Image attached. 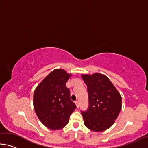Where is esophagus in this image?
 <instances>
[{
    "label": "esophagus",
    "mask_w": 148,
    "mask_h": 148,
    "mask_svg": "<svg viewBox=\"0 0 148 148\" xmlns=\"http://www.w3.org/2000/svg\"><path fill=\"white\" fill-rule=\"evenodd\" d=\"M75 103H76V106H77V108H79V102H78V101H76V102H75Z\"/></svg>",
    "instance_id": "34e87169"
}]
</instances>
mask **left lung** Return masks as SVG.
<instances>
[{
    "label": "left lung",
    "mask_w": 148,
    "mask_h": 148,
    "mask_svg": "<svg viewBox=\"0 0 148 148\" xmlns=\"http://www.w3.org/2000/svg\"><path fill=\"white\" fill-rule=\"evenodd\" d=\"M82 77L87 86L89 104L87 110L81 112L84 124L92 131H104L118 117L121 109V96L103 74H84Z\"/></svg>",
    "instance_id": "1"
}]
</instances>
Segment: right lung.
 Wrapping results in <instances>:
<instances>
[{"label": "right lung", "mask_w": 148, "mask_h": 148, "mask_svg": "<svg viewBox=\"0 0 148 148\" xmlns=\"http://www.w3.org/2000/svg\"><path fill=\"white\" fill-rule=\"evenodd\" d=\"M71 74L56 69L42 80L35 89L33 104L38 119L51 130L63 128L76 106L71 99L66 84Z\"/></svg>", "instance_id": "add662e5"}]
</instances>
